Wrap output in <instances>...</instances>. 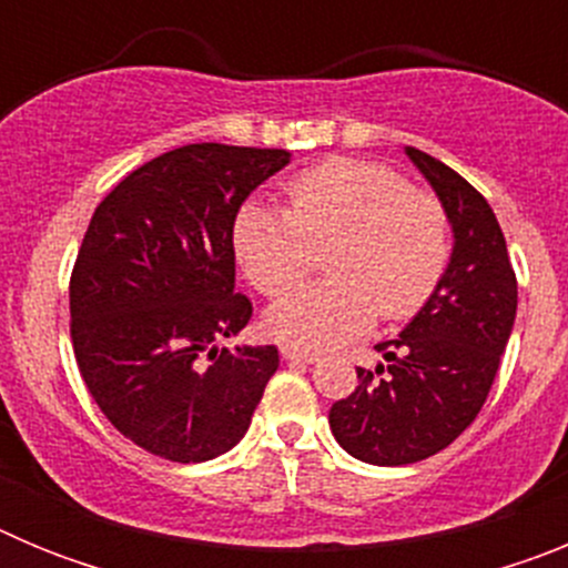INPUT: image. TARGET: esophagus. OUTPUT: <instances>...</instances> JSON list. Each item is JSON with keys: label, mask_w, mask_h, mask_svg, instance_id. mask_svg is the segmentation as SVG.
Returning <instances> with one entry per match:
<instances>
[{"label": "esophagus", "mask_w": 568, "mask_h": 568, "mask_svg": "<svg viewBox=\"0 0 568 568\" xmlns=\"http://www.w3.org/2000/svg\"><path fill=\"white\" fill-rule=\"evenodd\" d=\"M281 355H284V361H298V364H318L321 361L318 353H313V349H304V346H295V344L281 346Z\"/></svg>", "instance_id": "1"}]
</instances>
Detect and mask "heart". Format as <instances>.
<instances>
[{"label": "heart", "mask_w": 568, "mask_h": 568, "mask_svg": "<svg viewBox=\"0 0 568 568\" xmlns=\"http://www.w3.org/2000/svg\"><path fill=\"white\" fill-rule=\"evenodd\" d=\"M333 275L281 298L267 329L295 346L329 349L375 315L409 318L433 298L449 267L453 227L438 195L413 190L384 162L327 159L287 182V207L247 202L233 224L241 267L264 295L293 290L329 244Z\"/></svg>", "instance_id": "1"}]
</instances>
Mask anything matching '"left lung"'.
Here are the masks:
<instances>
[{"label": "left lung", "instance_id": "obj_1", "mask_svg": "<svg viewBox=\"0 0 568 568\" xmlns=\"http://www.w3.org/2000/svg\"><path fill=\"white\" fill-rule=\"evenodd\" d=\"M404 153L449 215L453 255L398 338L375 344L384 364L375 373L358 366L353 395L329 409L335 440L375 466L415 464L464 433L489 395L518 313L506 239L484 195L429 153Z\"/></svg>", "mask_w": 568, "mask_h": 568}]
</instances>
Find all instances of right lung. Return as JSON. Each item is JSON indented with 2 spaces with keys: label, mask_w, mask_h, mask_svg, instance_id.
Masks as SVG:
<instances>
[{
  "label": "right lung",
  "mask_w": 568,
  "mask_h": 568,
  "mask_svg": "<svg viewBox=\"0 0 568 568\" xmlns=\"http://www.w3.org/2000/svg\"><path fill=\"white\" fill-rule=\"evenodd\" d=\"M287 150L184 144L99 204L70 278L79 373L110 424L159 458L202 464L250 429L275 346H219L247 327L233 224Z\"/></svg>",
  "instance_id": "add662e5"
}]
</instances>
